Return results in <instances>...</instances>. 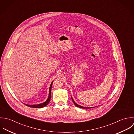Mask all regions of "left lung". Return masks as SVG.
I'll list each match as a JSON object with an SVG mask.
<instances>
[{
    "label": "left lung",
    "instance_id": "1",
    "mask_svg": "<svg viewBox=\"0 0 134 134\" xmlns=\"http://www.w3.org/2000/svg\"><path fill=\"white\" fill-rule=\"evenodd\" d=\"M71 99H72V101H73V102H74V104L75 105V106H77V107H79V108H83V109H89V108H94V107H83V106H82L78 105L77 103H76V102L74 101V99L72 98V97H71Z\"/></svg>",
    "mask_w": 134,
    "mask_h": 134
}]
</instances>
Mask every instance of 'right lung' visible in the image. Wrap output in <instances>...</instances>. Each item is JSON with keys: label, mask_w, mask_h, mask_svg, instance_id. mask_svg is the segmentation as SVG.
<instances>
[{"label": "right lung", "mask_w": 134, "mask_h": 134, "mask_svg": "<svg viewBox=\"0 0 134 134\" xmlns=\"http://www.w3.org/2000/svg\"><path fill=\"white\" fill-rule=\"evenodd\" d=\"M53 81L51 82L50 86V88H49V96L48 98L47 99V100L41 104H37V105H27L24 104L26 106H27L28 107H32V108H43V107L46 106L47 105H48V104L49 103L50 99H51V88H52V83H53Z\"/></svg>", "instance_id": "1"}]
</instances>
